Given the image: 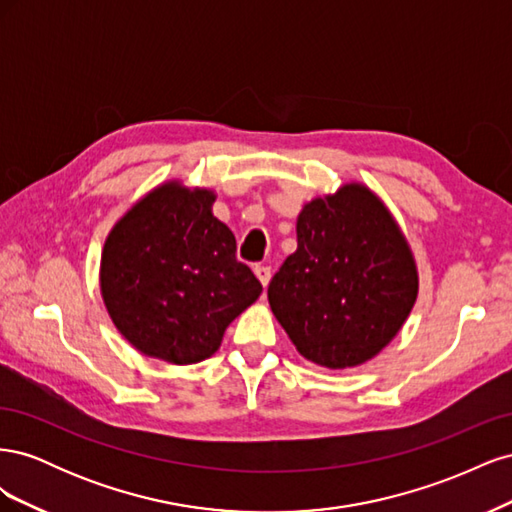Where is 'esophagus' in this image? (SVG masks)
Listing matches in <instances>:
<instances>
[{
    "label": "esophagus",
    "mask_w": 512,
    "mask_h": 512,
    "mask_svg": "<svg viewBox=\"0 0 512 512\" xmlns=\"http://www.w3.org/2000/svg\"><path fill=\"white\" fill-rule=\"evenodd\" d=\"M254 273H256V277L260 280V284L267 288V284L271 282V267H265V265H256L254 267Z\"/></svg>",
    "instance_id": "obj_1"
}]
</instances>
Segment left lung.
<instances>
[{
  "mask_svg": "<svg viewBox=\"0 0 512 512\" xmlns=\"http://www.w3.org/2000/svg\"><path fill=\"white\" fill-rule=\"evenodd\" d=\"M271 312L320 367L363 365L404 327L418 271L391 211L363 183L314 198L297 218V252L269 284Z\"/></svg>",
  "mask_w": 512,
  "mask_h": 512,
  "instance_id": "1",
  "label": "left lung"
}]
</instances>
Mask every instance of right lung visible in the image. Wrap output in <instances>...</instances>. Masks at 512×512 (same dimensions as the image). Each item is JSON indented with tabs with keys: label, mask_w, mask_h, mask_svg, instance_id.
I'll return each instance as SVG.
<instances>
[{
	"label": "right lung",
	"mask_w": 512,
	"mask_h": 512,
	"mask_svg": "<svg viewBox=\"0 0 512 512\" xmlns=\"http://www.w3.org/2000/svg\"><path fill=\"white\" fill-rule=\"evenodd\" d=\"M213 203L211 190L166 181L108 232L102 299L117 331L145 356L173 365L209 359L228 324L260 297Z\"/></svg>",
	"instance_id": "obj_1"
}]
</instances>
